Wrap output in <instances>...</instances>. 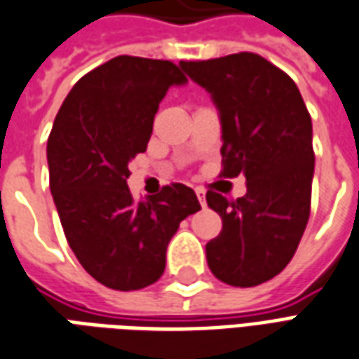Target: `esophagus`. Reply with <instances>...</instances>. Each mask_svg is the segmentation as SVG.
<instances>
[{"label": "esophagus", "mask_w": 359, "mask_h": 359, "mask_svg": "<svg viewBox=\"0 0 359 359\" xmlns=\"http://www.w3.org/2000/svg\"><path fill=\"white\" fill-rule=\"evenodd\" d=\"M195 193H197V199H199L201 207H207V199H205L207 195H205V189H201V187H197V189H195Z\"/></svg>", "instance_id": "1"}]
</instances>
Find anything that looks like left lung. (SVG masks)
I'll return each mask as SVG.
<instances>
[{"label":"left lung","instance_id":"8db88e82","mask_svg":"<svg viewBox=\"0 0 359 359\" xmlns=\"http://www.w3.org/2000/svg\"><path fill=\"white\" fill-rule=\"evenodd\" d=\"M180 65L220 116V175L243 174L248 182L236 201L207 193L208 207L222 218V232L207 243L208 269L230 286L263 284L292 261L309 220L311 116L296 83L257 53Z\"/></svg>","mask_w":359,"mask_h":359}]
</instances>
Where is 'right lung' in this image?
I'll return each mask as SVG.
<instances>
[{
	"mask_svg": "<svg viewBox=\"0 0 359 359\" xmlns=\"http://www.w3.org/2000/svg\"><path fill=\"white\" fill-rule=\"evenodd\" d=\"M172 62L118 55L77 81L48 137L50 191L69 248L93 278L111 290L158 280L180 222L201 210L184 184L135 203L127 164L147 151L168 88L185 85Z\"/></svg>",
	"mask_w": 359,
	"mask_h": 359,
	"instance_id": "right-lung-1",
	"label": "right lung"
}]
</instances>
